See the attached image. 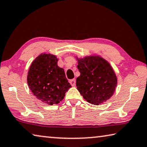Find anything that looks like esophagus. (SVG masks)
<instances>
[{"instance_id":"34e87169","label":"esophagus","mask_w":147,"mask_h":147,"mask_svg":"<svg viewBox=\"0 0 147 147\" xmlns=\"http://www.w3.org/2000/svg\"><path fill=\"white\" fill-rule=\"evenodd\" d=\"M69 82L71 84L72 86H75L76 85V80L75 79H73V80H71L70 81H69Z\"/></svg>"}]
</instances>
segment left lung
I'll use <instances>...</instances> for the list:
<instances>
[{"instance_id":"8db88e82","label":"left lung","mask_w":147,"mask_h":147,"mask_svg":"<svg viewBox=\"0 0 147 147\" xmlns=\"http://www.w3.org/2000/svg\"><path fill=\"white\" fill-rule=\"evenodd\" d=\"M80 73L76 78V87L89 103L99 105L110 98L117 84L115 71L108 61L100 56L76 57Z\"/></svg>"}]
</instances>
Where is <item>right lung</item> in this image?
Returning <instances> with one entry per match:
<instances>
[{"instance_id": "obj_1", "label": "right lung", "mask_w": 147, "mask_h": 147, "mask_svg": "<svg viewBox=\"0 0 147 147\" xmlns=\"http://www.w3.org/2000/svg\"><path fill=\"white\" fill-rule=\"evenodd\" d=\"M58 61L53 54H39L32 61L27 76V83L34 95L49 105L59 103L71 88Z\"/></svg>"}]
</instances>
